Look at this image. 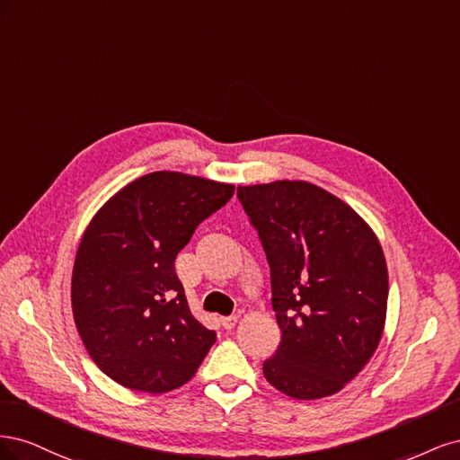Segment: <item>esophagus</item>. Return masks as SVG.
Listing matches in <instances>:
<instances>
[{"label": "esophagus", "mask_w": 460, "mask_h": 460, "mask_svg": "<svg viewBox=\"0 0 460 460\" xmlns=\"http://www.w3.org/2000/svg\"><path fill=\"white\" fill-rule=\"evenodd\" d=\"M235 323H238V316H225V318H220V324L225 326L226 330H232V328L235 326Z\"/></svg>", "instance_id": "1"}]
</instances>
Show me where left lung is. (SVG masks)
Listing matches in <instances>:
<instances>
[{
	"instance_id": "8db88e82",
	"label": "left lung",
	"mask_w": 460,
	"mask_h": 460,
	"mask_svg": "<svg viewBox=\"0 0 460 460\" xmlns=\"http://www.w3.org/2000/svg\"><path fill=\"white\" fill-rule=\"evenodd\" d=\"M270 267L280 347L264 378L294 399L338 394L382 340L387 267L367 222L301 180L238 186Z\"/></svg>"
}]
</instances>
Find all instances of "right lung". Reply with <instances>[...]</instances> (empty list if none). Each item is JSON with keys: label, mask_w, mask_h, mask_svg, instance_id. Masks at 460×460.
Segmentation results:
<instances>
[{"label": "right lung", "mask_w": 460, "mask_h": 460, "mask_svg": "<svg viewBox=\"0 0 460 460\" xmlns=\"http://www.w3.org/2000/svg\"><path fill=\"white\" fill-rule=\"evenodd\" d=\"M232 184L159 171L95 213L78 245L71 301L93 363L136 392L164 394L198 372L217 340L190 313L174 259Z\"/></svg>", "instance_id": "obj_1"}]
</instances>
